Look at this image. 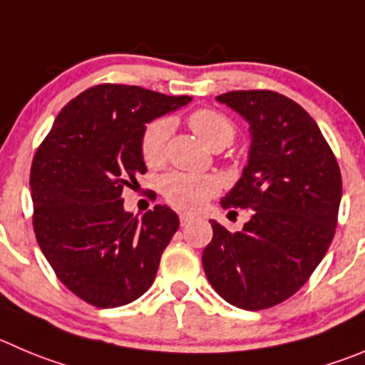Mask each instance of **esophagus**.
Here are the masks:
<instances>
[{
	"instance_id": "1",
	"label": "esophagus",
	"mask_w": 365,
	"mask_h": 365,
	"mask_svg": "<svg viewBox=\"0 0 365 365\" xmlns=\"http://www.w3.org/2000/svg\"><path fill=\"white\" fill-rule=\"evenodd\" d=\"M193 218H195V217H193V215H190V213H180L179 215V220H180V224H182V225L190 224V222H192Z\"/></svg>"
}]
</instances>
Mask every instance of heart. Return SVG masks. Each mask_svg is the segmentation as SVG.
<instances>
[{
  "label": "heart",
  "instance_id": "b5f03b06",
  "mask_svg": "<svg viewBox=\"0 0 365 365\" xmlns=\"http://www.w3.org/2000/svg\"><path fill=\"white\" fill-rule=\"evenodd\" d=\"M193 133L210 148H224L235 140L237 128L224 113L215 109H197L188 116ZM173 123L170 118H158L147 125L141 136V155L148 166H159L165 159L166 145L172 134ZM220 182L215 175L172 172L161 179V193L173 207L197 211L215 197Z\"/></svg>",
  "mask_w": 365,
  "mask_h": 365
}]
</instances>
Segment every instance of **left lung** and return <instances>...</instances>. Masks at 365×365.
Masks as SVG:
<instances>
[{"instance_id": "8db88e82", "label": "left lung", "mask_w": 365, "mask_h": 365, "mask_svg": "<svg viewBox=\"0 0 365 365\" xmlns=\"http://www.w3.org/2000/svg\"><path fill=\"white\" fill-rule=\"evenodd\" d=\"M217 100L249 121L252 136L247 166L222 207H249L252 217L237 232L210 220L202 267L232 307L265 310L294 296L324 258L341 206V168L314 118L294 100L267 89Z\"/></svg>"}]
</instances>
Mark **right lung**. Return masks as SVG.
Instances as JSON below:
<instances>
[{
  "instance_id": "add662e5",
  "label": "right lung",
  "mask_w": 365,
  "mask_h": 365,
  "mask_svg": "<svg viewBox=\"0 0 365 365\" xmlns=\"http://www.w3.org/2000/svg\"><path fill=\"white\" fill-rule=\"evenodd\" d=\"M190 100L140 86H95L58 113L34 155L37 244L66 289L93 307H123L154 283L179 217L158 204L140 220L123 210L121 192L147 172L145 125Z\"/></svg>"
}]
</instances>
